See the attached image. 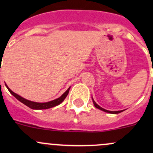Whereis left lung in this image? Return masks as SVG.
<instances>
[{
    "label": "left lung",
    "instance_id": "obj_1",
    "mask_svg": "<svg viewBox=\"0 0 153 153\" xmlns=\"http://www.w3.org/2000/svg\"><path fill=\"white\" fill-rule=\"evenodd\" d=\"M92 102H93L94 106H95V107L98 108V109H101V110L104 111V112H108V113H111V114H118V113H120V112H123V111H124V110H120V111H109V110H106V109H104V108H102V107H101V106H100L99 105H98V104H97L96 103H95V101H94V99H93V98H92Z\"/></svg>",
    "mask_w": 153,
    "mask_h": 153
}]
</instances>
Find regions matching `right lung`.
Masks as SVG:
<instances>
[{
    "mask_svg": "<svg viewBox=\"0 0 153 153\" xmlns=\"http://www.w3.org/2000/svg\"><path fill=\"white\" fill-rule=\"evenodd\" d=\"M5 85L7 86V89H8V90L10 91V93L12 94L14 97H15L18 101H21V103H23V104H25L26 106H27L28 107L31 108V109H49V108L54 107V106H55L59 105L60 104H61V103L64 101V99H65L66 97L67 96L68 93H69V89H70V87H69L67 90L66 91V92H64L61 97L53 100V101H49V102H45V103H38V102H35V101H29V100L25 99V98L20 96V95H18V94L12 92L10 88H9V86L7 85V84H5Z\"/></svg>",
    "mask_w": 153,
    "mask_h": 153,
    "instance_id": "obj_1",
    "label": "right lung"
}]
</instances>
